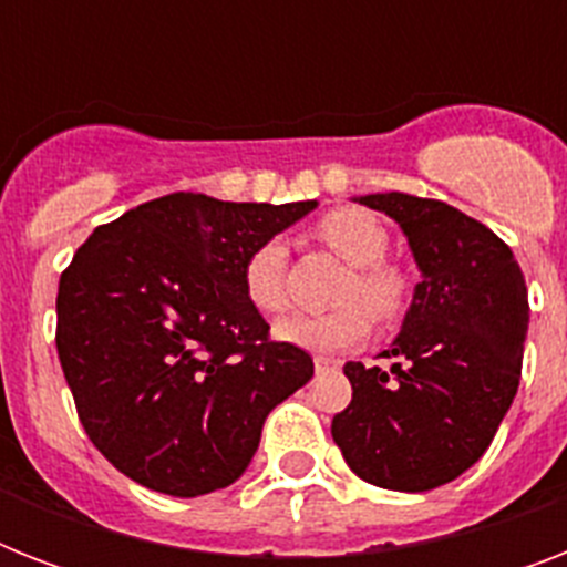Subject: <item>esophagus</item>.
I'll return each mask as SVG.
<instances>
[{"mask_svg": "<svg viewBox=\"0 0 567 567\" xmlns=\"http://www.w3.org/2000/svg\"><path fill=\"white\" fill-rule=\"evenodd\" d=\"M338 359H329V355H318V359H315V368H318V371H332V368H338Z\"/></svg>", "mask_w": 567, "mask_h": 567, "instance_id": "esophagus-1", "label": "esophagus"}]
</instances>
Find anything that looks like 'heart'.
Here are the masks:
<instances>
[{"label": "heart", "instance_id": "1", "mask_svg": "<svg viewBox=\"0 0 567 567\" xmlns=\"http://www.w3.org/2000/svg\"><path fill=\"white\" fill-rule=\"evenodd\" d=\"M320 240L336 249L353 276L341 293V309L327 315H288L276 323L274 336L282 344L309 353H344L371 336V316L391 320L405 302V279L396 267L385 265L388 229L377 214L364 208H336L318 226ZM288 249L282 240H265L249 252L244 265V293L261 315H279L288 306ZM369 309L364 310L363 306Z\"/></svg>", "mask_w": 567, "mask_h": 567}]
</instances>
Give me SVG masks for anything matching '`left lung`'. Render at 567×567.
<instances>
[{"instance_id": "8db88e82", "label": "left lung", "mask_w": 567, "mask_h": 567, "mask_svg": "<svg viewBox=\"0 0 567 567\" xmlns=\"http://www.w3.org/2000/svg\"><path fill=\"white\" fill-rule=\"evenodd\" d=\"M403 229L414 285L391 371L347 362L353 400L332 439L364 483L430 492L480 462L518 394L527 341V285L512 249L474 217L439 199L355 196Z\"/></svg>"}]
</instances>
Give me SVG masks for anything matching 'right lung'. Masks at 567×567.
I'll list each match as a JSON object with an SVG mask.
<instances>
[{
    "instance_id": "add662e5",
    "label": "right lung",
    "mask_w": 567,
    "mask_h": 567,
    "mask_svg": "<svg viewBox=\"0 0 567 567\" xmlns=\"http://www.w3.org/2000/svg\"><path fill=\"white\" fill-rule=\"evenodd\" d=\"M315 208L179 190L79 247L58 282V359L87 439L120 474L199 497L247 471L267 414L315 362L267 338L244 265Z\"/></svg>"
}]
</instances>
